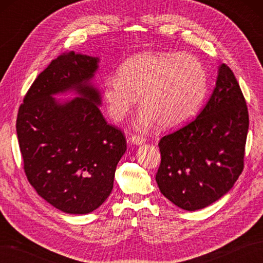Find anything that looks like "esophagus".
<instances>
[{
	"mask_svg": "<svg viewBox=\"0 0 263 263\" xmlns=\"http://www.w3.org/2000/svg\"><path fill=\"white\" fill-rule=\"evenodd\" d=\"M130 140L135 144H141V143H143L144 139L142 137H140V136H138V135H133V136H131Z\"/></svg>",
	"mask_w": 263,
	"mask_h": 263,
	"instance_id": "34e87169",
	"label": "esophagus"
}]
</instances>
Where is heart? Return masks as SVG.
I'll return each mask as SVG.
<instances>
[{
    "mask_svg": "<svg viewBox=\"0 0 263 263\" xmlns=\"http://www.w3.org/2000/svg\"><path fill=\"white\" fill-rule=\"evenodd\" d=\"M206 91V71L193 55L143 52L128 58L117 78L106 80L104 99L111 119L121 121L140 96V124L156 121L160 127L173 128L198 113Z\"/></svg>",
    "mask_w": 263,
    "mask_h": 263,
    "instance_id": "heart-1",
    "label": "heart"
}]
</instances>
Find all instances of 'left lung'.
Listing matches in <instances>:
<instances>
[{"label":"left lung","instance_id":"8db88e82","mask_svg":"<svg viewBox=\"0 0 263 263\" xmlns=\"http://www.w3.org/2000/svg\"><path fill=\"white\" fill-rule=\"evenodd\" d=\"M249 111L230 66L221 64L216 87L198 117L159 140L160 192L180 208H205L233 187L244 168Z\"/></svg>","mask_w":263,"mask_h":263}]
</instances>
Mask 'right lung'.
<instances>
[{
    "instance_id": "1",
    "label": "right lung",
    "mask_w": 263,
    "mask_h": 263,
    "mask_svg": "<svg viewBox=\"0 0 263 263\" xmlns=\"http://www.w3.org/2000/svg\"><path fill=\"white\" fill-rule=\"evenodd\" d=\"M97 68L98 58L60 54L33 81L16 117L28 182L66 214H89L104 203L126 150L124 133L106 122L89 83ZM68 90L81 97L64 104L51 97Z\"/></svg>"
}]
</instances>
